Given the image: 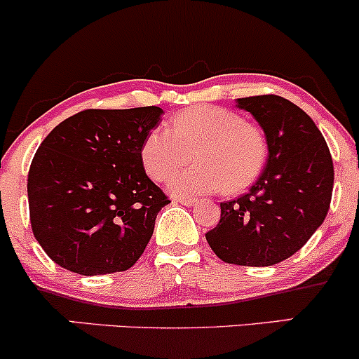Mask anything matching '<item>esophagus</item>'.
Wrapping results in <instances>:
<instances>
[{"mask_svg": "<svg viewBox=\"0 0 359 359\" xmlns=\"http://www.w3.org/2000/svg\"><path fill=\"white\" fill-rule=\"evenodd\" d=\"M176 203H181L184 205V207H195L196 205V200H191V198H175Z\"/></svg>", "mask_w": 359, "mask_h": 359, "instance_id": "1", "label": "esophagus"}]
</instances>
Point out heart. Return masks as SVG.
Masks as SVG:
<instances>
[{"mask_svg":"<svg viewBox=\"0 0 359 359\" xmlns=\"http://www.w3.org/2000/svg\"><path fill=\"white\" fill-rule=\"evenodd\" d=\"M140 156L156 181L168 180L193 156L198 164L169 180V190L178 196L205 195L219 188L239 193L263 171L268 140L259 127L236 111L196 107L172 116L169 127L152 128Z\"/></svg>","mask_w":359,"mask_h":359,"instance_id":"heart-1","label":"heart"}]
</instances>
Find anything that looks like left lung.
<instances>
[{
	"mask_svg": "<svg viewBox=\"0 0 359 359\" xmlns=\"http://www.w3.org/2000/svg\"><path fill=\"white\" fill-rule=\"evenodd\" d=\"M264 130L263 172L239 198L220 203L217 227L205 233L229 264L273 266L295 255L320 227L334 184L331 152L313 120L276 95L237 98Z\"/></svg>",
	"mask_w": 359,
	"mask_h": 359,
	"instance_id": "1",
	"label": "left lung"
}]
</instances>
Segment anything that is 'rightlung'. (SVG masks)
Returning a JSON list of instances; mask_svg holds the SVG:
<instances>
[{
  "label": "right lung",
  "instance_id": "add662e5",
  "mask_svg": "<svg viewBox=\"0 0 359 359\" xmlns=\"http://www.w3.org/2000/svg\"><path fill=\"white\" fill-rule=\"evenodd\" d=\"M163 108L84 110L43 139L28 171L35 239L59 266L84 276L126 271L142 256L169 203L140 149Z\"/></svg>",
  "mask_w": 359,
  "mask_h": 359
}]
</instances>
